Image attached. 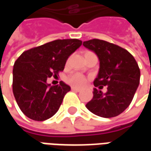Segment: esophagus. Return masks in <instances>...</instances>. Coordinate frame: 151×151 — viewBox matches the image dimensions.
<instances>
[{
	"label": "esophagus",
	"mask_w": 151,
	"mask_h": 151,
	"mask_svg": "<svg viewBox=\"0 0 151 151\" xmlns=\"http://www.w3.org/2000/svg\"><path fill=\"white\" fill-rule=\"evenodd\" d=\"M71 89H72V91H74L79 92L80 91H81V89L78 88V87H75V86H72V87H71Z\"/></svg>",
	"instance_id": "1"
}]
</instances>
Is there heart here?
Listing matches in <instances>:
<instances>
[{
	"instance_id": "1",
	"label": "heart",
	"mask_w": 151,
	"mask_h": 151,
	"mask_svg": "<svg viewBox=\"0 0 151 151\" xmlns=\"http://www.w3.org/2000/svg\"><path fill=\"white\" fill-rule=\"evenodd\" d=\"M67 81L69 84L74 86H82L86 84V78L79 73H74L69 76Z\"/></svg>"
}]
</instances>
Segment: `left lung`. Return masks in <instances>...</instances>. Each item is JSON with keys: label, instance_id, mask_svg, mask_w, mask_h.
I'll return each instance as SVG.
<instances>
[{"label": "left lung", "instance_id": "8db88e82", "mask_svg": "<svg viewBox=\"0 0 151 151\" xmlns=\"http://www.w3.org/2000/svg\"><path fill=\"white\" fill-rule=\"evenodd\" d=\"M83 46L95 52L99 60L95 86H108L106 93L94 88L93 99L86 107L99 116H116L129 106L139 86L138 65L127 50L104 40L85 41Z\"/></svg>", "mask_w": 151, "mask_h": 151}]
</instances>
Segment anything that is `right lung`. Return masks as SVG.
<instances>
[{"mask_svg": "<svg viewBox=\"0 0 151 151\" xmlns=\"http://www.w3.org/2000/svg\"><path fill=\"white\" fill-rule=\"evenodd\" d=\"M82 43L77 39L54 40L26 51L15 61L13 92L18 107L30 119L43 121L59 110L70 86L62 81L51 86L47 78L57 77Z\"/></svg>", "mask_w": 151, "mask_h": 151, "instance_id": "add662e5", "label": "right lung"}]
</instances>
